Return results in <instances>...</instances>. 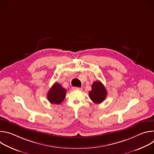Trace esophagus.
Returning a JSON list of instances; mask_svg holds the SVG:
<instances>
[{
  "mask_svg": "<svg viewBox=\"0 0 154 154\" xmlns=\"http://www.w3.org/2000/svg\"><path fill=\"white\" fill-rule=\"evenodd\" d=\"M72 90H81L82 88H79V87H72Z\"/></svg>",
  "mask_w": 154,
  "mask_h": 154,
  "instance_id": "1",
  "label": "esophagus"
}]
</instances>
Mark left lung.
I'll list each match as a JSON object with an SVG mask.
<instances>
[{"label": "left lung", "instance_id": "left-lung-1", "mask_svg": "<svg viewBox=\"0 0 154 154\" xmlns=\"http://www.w3.org/2000/svg\"><path fill=\"white\" fill-rule=\"evenodd\" d=\"M91 88V91L89 92L90 98L95 103L102 102L107 94V91L103 85L100 81H96L93 83Z\"/></svg>", "mask_w": 154, "mask_h": 154}]
</instances>
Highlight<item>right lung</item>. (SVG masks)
Here are the masks:
<instances>
[{
  "mask_svg": "<svg viewBox=\"0 0 154 154\" xmlns=\"http://www.w3.org/2000/svg\"><path fill=\"white\" fill-rule=\"evenodd\" d=\"M66 90L58 83H55L48 93V100L51 103H61L66 96Z\"/></svg>",
  "mask_w": 154,
  "mask_h": 154,
  "instance_id": "right-lung-1",
  "label": "right lung"
}]
</instances>
